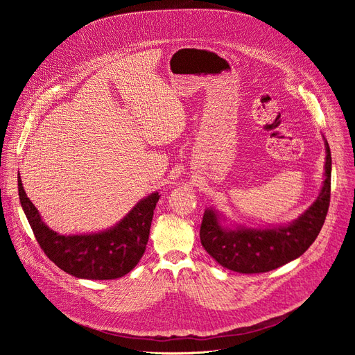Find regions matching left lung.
<instances>
[{
	"instance_id": "8db88e82",
	"label": "left lung",
	"mask_w": 355,
	"mask_h": 355,
	"mask_svg": "<svg viewBox=\"0 0 355 355\" xmlns=\"http://www.w3.org/2000/svg\"><path fill=\"white\" fill-rule=\"evenodd\" d=\"M324 146V181L309 209L288 225L257 229L223 226V215L208 208L199 230L208 254L222 267L241 274L268 272L300 257L320 233L330 205L331 155L326 140Z\"/></svg>"
}]
</instances>
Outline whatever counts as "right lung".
<instances>
[{
  "instance_id": "add662e5",
  "label": "right lung",
  "mask_w": 355,
  "mask_h": 355,
  "mask_svg": "<svg viewBox=\"0 0 355 355\" xmlns=\"http://www.w3.org/2000/svg\"><path fill=\"white\" fill-rule=\"evenodd\" d=\"M18 192L22 209L44 254L64 272L83 279H115L136 267L146 250L160 199L159 192L140 199L119 223L108 230L64 236L44 225L26 196L19 174Z\"/></svg>"
}]
</instances>
